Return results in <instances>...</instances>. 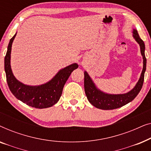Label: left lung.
Segmentation results:
<instances>
[{"mask_svg": "<svg viewBox=\"0 0 151 151\" xmlns=\"http://www.w3.org/2000/svg\"><path fill=\"white\" fill-rule=\"evenodd\" d=\"M133 36L135 40L140 46L141 54L143 57V69L137 83L133 89L124 94H108L98 89L95 85L91 78L87 72L84 71V91L88 100L96 108L102 110H112L124 106L133 100L139 93L142 87L144 80V73L146 68V58L145 56V45L144 41L140 38L137 31L133 29Z\"/></svg>", "mask_w": 151, "mask_h": 151, "instance_id": "1", "label": "left lung"}]
</instances>
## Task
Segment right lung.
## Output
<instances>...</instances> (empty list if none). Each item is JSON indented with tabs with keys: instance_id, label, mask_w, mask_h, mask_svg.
Returning <instances> with one entry per match:
<instances>
[{
	"instance_id": "add662e5",
	"label": "right lung",
	"mask_w": 151,
	"mask_h": 151,
	"mask_svg": "<svg viewBox=\"0 0 151 151\" xmlns=\"http://www.w3.org/2000/svg\"><path fill=\"white\" fill-rule=\"evenodd\" d=\"M16 36V34L10 40L5 57V71L10 91L18 100L29 106L45 109L53 106L58 102L66 82L72 71L78 67V64L73 63L60 70L50 81L41 85L29 86L22 83L14 77L10 65L12 45Z\"/></svg>"
}]
</instances>
